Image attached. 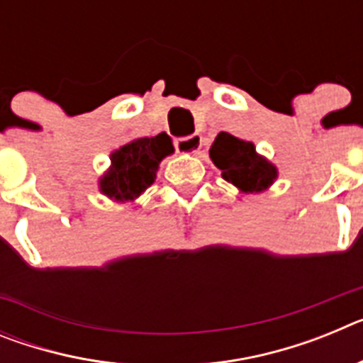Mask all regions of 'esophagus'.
Instances as JSON below:
<instances>
[{"label":"esophagus","instance_id":"1","mask_svg":"<svg viewBox=\"0 0 363 363\" xmlns=\"http://www.w3.org/2000/svg\"><path fill=\"white\" fill-rule=\"evenodd\" d=\"M174 147L179 154H198L201 149L200 134H191V136L178 138L174 140Z\"/></svg>","mask_w":363,"mask_h":363}]
</instances>
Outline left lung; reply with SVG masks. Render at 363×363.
Masks as SVG:
<instances>
[{
  "label": "left lung",
  "mask_w": 363,
  "mask_h": 363,
  "mask_svg": "<svg viewBox=\"0 0 363 363\" xmlns=\"http://www.w3.org/2000/svg\"><path fill=\"white\" fill-rule=\"evenodd\" d=\"M211 160L227 179L242 192H262L274 184L278 169L256 152L255 143L229 133H220L209 150Z\"/></svg>",
  "instance_id": "obj_1"
}]
</instances>
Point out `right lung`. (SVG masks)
I'll return each mask as SVG.
<instances>
[{"label": "right lung", "mask_w": 363, "mask_h": 363, "mask_svg": "<svg viewBox=\"0 0 363 363\" xmlns=\"http://www.w3.org/2000/svg\"><path fill=\"white\" fill-rule=\"evenodd\" d=\"M174 152L171 138H138L111 154V167L99 178V191L114 201H133L156 179L160 162Z\"/></svg>", "instance_id": "right-lung-1"}]
</instances>
